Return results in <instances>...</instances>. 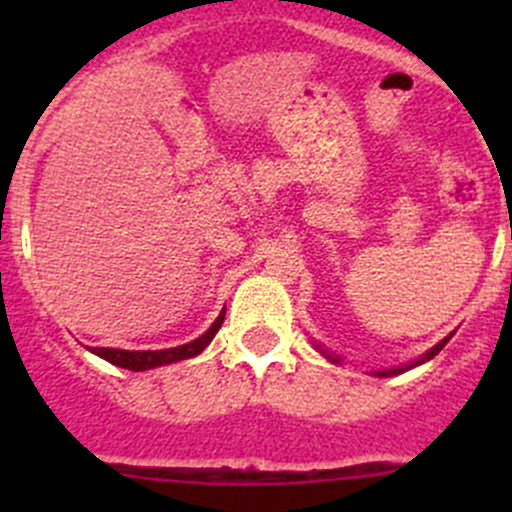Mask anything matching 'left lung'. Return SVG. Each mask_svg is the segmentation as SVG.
<instances>
[{"label":"left lung","instance_id":"left-lung-1","mask_svg":"<svg viewBox=\"0 0 512 512\" xmlns=\"http://www.w3.org/2000/svg\"><path fill=\"white\" fill-rule=\"evenodd\" d=\"M451 337H453V334H448V337H446V339H441V342H438V344H436V347H431V349H428V352H426V354H423V356H418V359H414V361H411V364H406V366H396V369L376 371V374H374V376H396V374H404V371L414 369V366H418V364H423V361L433 359V356H436L438 352H441V349H443V347H446V344H448V339H451ZM317 352H322L324 356H327V359H329V361H332V364H339V361H342V359H339V356H334V354H327V352H324V349H319V347H317Z\"/></svg>","mask_w":512,"mask_h":512}]
</instances>
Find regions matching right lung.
Returning a JSON list of instances; mask_svg holds the SVG:
<instances>
[{
	"instance_id": "add662e5",
	"label": "right lung",
	"mask_w": 512,
	"mask_h": 512,
	"mask_svg": "<svg viewBox=\"0 0 512 512\" xmlns=\"http://www.w3.org/2000/svg\"><path fill=\"white\" fill-rule=\"evenodd\" d=\"M223 319H225V309L218 314V319L213 322V327H210L203 337L193 339V342H188V344H180V347H173V349H160V352H126V349L96 347V349H91V352H94L96 356H101V359L111 361V364L121 366V369H131V371L156 369V366L173 364V361H183V359H190V356H198L210 342H213V337L218 334V329L223 327Z\"/></svg>"
}]
</instances>
